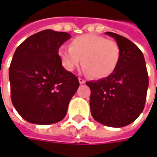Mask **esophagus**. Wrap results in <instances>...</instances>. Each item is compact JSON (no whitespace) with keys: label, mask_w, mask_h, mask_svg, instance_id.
Instances as JSON below:
<instances>
[{"label":"esophagus","mask_w":157,"mask_h":157,"mask_svg":"<svg viewBox=\"0 0 157 157\" xmlns=\"http://www.w3.org/2000/svg\"><path fill=\"white\" fill-rule=\"evenodd\" d=\"M78 81H79L80 84H85V83H86V80H85V79H83V78H78Z\"/></svg>","instance_id":"1"}]
</instances>
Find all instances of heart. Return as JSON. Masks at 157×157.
<instances>
[{
  "instance_id": "1",
  "label": "heart",
  "mask_w": 157,
  "mask_h": 157,
  "mask_svg": "<svg viewBox=\"0 0 157 157\" xmlns=\"http://www.w3.org/2000/svg\"><path fill=\"white\" fill-rule=\"evenodd\" d=\"M70 48L61 47L58 57L63 68L73 71L80 64L94 78L110 76L117 68L121 49L116 41L95 34H86L71 41Z\"/></svg>"
}]
</instances>
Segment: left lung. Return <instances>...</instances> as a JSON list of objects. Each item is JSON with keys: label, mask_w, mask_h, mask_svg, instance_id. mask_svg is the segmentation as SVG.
Returning <instances> with one entry per match:
<instances>
[{"label": "left lung", "mask_w": 157, "mask_h": 157, "mask_svg": "<svg viewBox=\"0 0 157 157\" xmlns=\"http://www.w3.org/2000/svg\"><path fill=\"white\" fill-rule=\"evenodd\" d=\"M105 34L116 40L121 57L111 75L86 82L91 89V113L96 121L105 126L122 128L134 122L143 111L148 71L143 54L134 43L118 34Z\"/></svg>", "instance_id": "left-lung-1"}]
</instances>
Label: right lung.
<instances>
[{"label":"right lung","mask_w":157,"mask_h":157,"mask_svg":"<svg viewBox=\"0 0 157 157\" xmlns=\"http://www.w3.org/2000/svg\"><path fill=\"white\" fill-rule=\"evenodd\" d=\"M70 38L66 32L45 29L28 37L15 50L9 73L11 100L30 123L62 121L79 86L78 78L63 68L57 53Z\"/></svg>","instance_id":"obj_1"}]
</instances>
